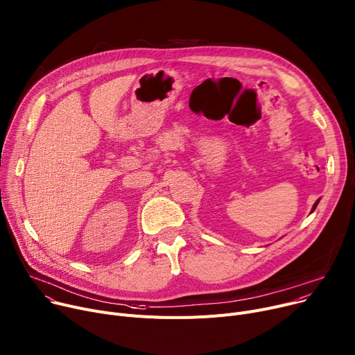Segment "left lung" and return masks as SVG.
<instances>
[{
	"label": "left lung",
	"instance_id": "8db88e82",
	"mask_svg": "<svg viewBox=\"0 0 355 355\" xmlns=\"http://www.w3.org/2000/svg\"><path fill=\"white\" fill-rule=\"evenodd\" d=\"M318 202H320V200H317V202H315V204H314V207H313V209H311V211H314V209H315V208H317V205H318Z\"/></svg>",
	"mask_w": 355,
	"mask_h": 355
}]
</instances>
